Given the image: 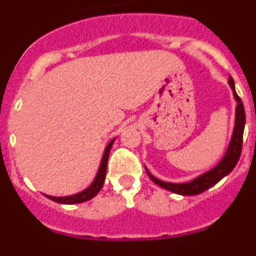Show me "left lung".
Returning a JSON list of instances; mask_svg holds the SVG:
<instances>
[{
	"mask_svg": "<svg viewBox=\"0 0 256 256\" xmlns=\"http://www.w3.org/2000/svg\"><path fill=\"white\" fill-rule=\"evenodd\" d=\"M230 88L234 90V100L237 101L236 106V120H234V133H232V138H230V146H228L227 151H226L223 159L218 162L212 169L208 170L206 173L201 174L195 180H190L186 183H172V182H164L158 178H155L150 172L146 169L148 177L152 180L154 183H156L158 186L162 187V188L168 190V191L178 194V195L183 196H191V195H198L206 191L208 188L212 187L214 184L219 182L223 177H226L227 174L234 170L236 166L237 162H238L240 156H241V150H242V136H244V128H245V108H244V104L238 94L234 91V79L230 78L228 80Z\"/></svg>",
	"mask_w": 256,
	"mask_h": 256,
	"instance_id": "obj_1",
	"label": "left lung"
}]
</instances>
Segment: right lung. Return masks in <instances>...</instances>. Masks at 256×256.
<instances>
[{
    "label": "right lung",
    "instance_id": "right-lung-1",
    "mask_svg": "<svg viewBox=\"0 0 256 256\" xmlns=\"http://www.w3.org/2000/svg\"><path fill=\"white\" fill-rule=\"evenodd\" d=\"M115 138L112 140V141L108 142V146H106L105 151H104L102 155V160H101L100 168H98V172H97L96 177H94V182L90 187H87L86 190H83L82 192H79V194H76V195L72 196H64V198H56V196H48L44 195L46 198H48L50 200L55 201V202H58V204H80V202H84V201L91 200L92 198L100 192V190L102 188L104 182H105V177H106V168H108V154H110V150H112V146L114 144Z\"/></svg>",
    "mask_w": 256,
    "mask_h": 256
}]
</instances>
